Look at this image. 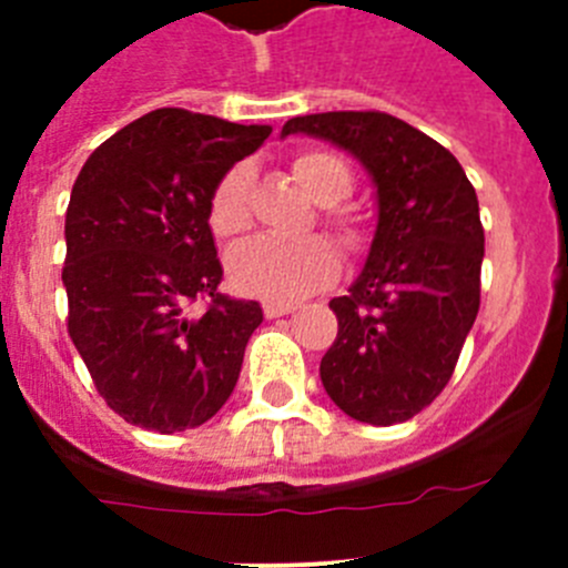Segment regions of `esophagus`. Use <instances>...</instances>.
<instances>
[{"label":"esophagus","instance_id":"esophagus-1","mask_svg":"<svg viewBox=\"0 0 568 568\" xmlns=\"http://www.w3.org/2000/svg\"><path fill=\"white\" fill-rule=\"evenodd\" d=\"M293 310L295 307H290V304H273V301L264 304V315H267V318H281V315H290Z\"/></svg>","mask_w":568,"mask_h":568}]
</instances>
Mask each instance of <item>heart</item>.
Here are the masks:
<instances>
[{"mask_svg": "<svg viewBox=\"0 0 568 568\" xmlns=\"http://www.w3.org/2000/svg\"><path fill=\"white\" fill-rule=\"evenodd\" d=\"M293 175L318 204H327V224L353 244L358 239L355 215L335 207L353 190V170L341 155L329 150H304L293 155ZM250 184L253 173L247 164H233L210 190L207 222L215 239L239 241L253 224L250 215ZM341 270L338 250L321 235L301 241L255 239L230 255L227 273L233 287L258 298L293 304L315 290L327 287Z\"/></svg>", "mask_w": 568, "mask_h": 568, "instance_id": "1", "label": "heart"}]
</instances>
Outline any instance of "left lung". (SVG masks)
Masks as SVG:
<instances>
[{"instance_id":"obj_1","label":"left lung","mask_w":568,"mask_h":568,"mask_svg":"<svg viewBox=\"0 0 568 568\" xmlns=\"http://www.w3.org/2000/svg\"><path fill=\"white\" fill-rule=\"evenodd\" d=\"M281 133L349 150L378 187L364 270L329 301L338 335L321 358V384L361 424L409 420L444 393L480 307L475 187L444 144L381 110L295 115Z\"/></svg>"}]
</instances>
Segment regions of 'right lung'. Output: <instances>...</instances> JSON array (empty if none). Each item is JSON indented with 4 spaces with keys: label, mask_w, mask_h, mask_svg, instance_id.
<instances>
[{
    "label": "right lung",
    "mask_w": 568,
    "mask_h": 568,
    "mask_svg": "<svg viewBox=\"0 0 568 568\" xmlns=\"http://www.w3.org/2000/svg\"><path fill=\"white\" fill-rule=\"evenodd\" d=\"M270 133V124L153 110L99 144L73 184L68 333L104 404L128 424L184 433L233 393L264 313L219 290L207 202Z\"/></svg>",
    "instance_id": "right-lung-1"
}]
</instances>
